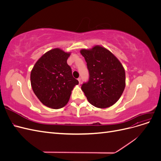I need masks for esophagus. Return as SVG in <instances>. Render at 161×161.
<instances>
[{
    "label": "esophagus",
    "mask_w": 161,
    "mask_h": 161,
    "mask_svg": "<svg viewBox=\"0 0 161 161\" xmlns=\"http://www.w3.org/2000/svg\"><path fill=\"white\" fill-rule=\"evenodd\" d=\"M78 80H79V83H80V82H81V78H78Z\"/></svg>",
    "instance_id": "obj_1"
}]
</instances>
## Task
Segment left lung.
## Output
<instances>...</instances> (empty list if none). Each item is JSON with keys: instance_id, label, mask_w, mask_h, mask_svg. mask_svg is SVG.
Here are the masks:
<instances>
[{"instance_id": "left-lung-1", "label": "left lung", "mask_w": 161, "mask_h": 161, "mask_svg": "<svg viewBox=\"0 0 161 161\" xmlns=\"http://www.w3.org/2000/svg\"><path fill=\"white\" fill-rule=\"evenodd\" d=\"M85 58L89 78L81 85L87 100L98 108L115 104L125 86L123 66L113 53L105 47L96 46L91 50H80Z\"/></svg>"}]
</instances>
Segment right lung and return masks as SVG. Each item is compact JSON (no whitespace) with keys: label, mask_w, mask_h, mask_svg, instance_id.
Segmentation results:
<instances>
[{"label":"right lung","mask_w":161,"mask_h":161,"mask_svg":"<svg viewBox=\"0 0 161 161\" xmlns=\"http://www.w3.org/2000/svg\"><path fill=\"white\" fill-rule=\"evenodd\" d=\"M70 55L58 48L51 50L37 61L31 70L30 79L34 93L48 108L64 107L72 90L79 84L67 64Z\"/></svg>","instance_id":"obj_1"}]
</instances>
